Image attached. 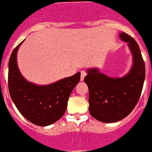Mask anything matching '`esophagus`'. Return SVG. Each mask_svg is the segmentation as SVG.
I'll use <instances>...</instances> for the list:
<instances>
[{
  "instance_id": "1",
  "label": "esophagus",
  "mask_w": 152,
  "mask_h": 152,
  "mask_svg": "<svg viewBox=\"0 0 152 152\" xmlns=\"http://www.w3.org/2000/svg\"><path fill=\"white\" fill-rule=\"evenodd\" d=\"M87 75V73H86V71L85 70H82L81 71V78H80V79H81V81H83L84 80V78L85 76Z\"/></svg>"
}]
</instances>
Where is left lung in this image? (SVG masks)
I'll list each match as a JSON object with an SVG mask.
<instances>
[{
    "label": "left lung",
    "instance_id": "left-lung-1",
    "mask_svg": "<svg viewBox=\"0 0 152 152\" xmlns=\"http://www.w3.org/2000/svg\"><path fill=\"white\" fill-rule=\"evenodd\" d=\"M121 40L128 43L133 64L128 74L112 78L97 68L88 69L84 79L89 91L90 114L103 123H113L125 118L137 104L145 77V66L139 45L125 32Z\"/></svg>",
    "mask_w": 152,
    "mask_h": 152
}]
</instances>
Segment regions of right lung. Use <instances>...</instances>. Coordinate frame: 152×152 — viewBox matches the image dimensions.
Instances as JSON below:
<instances>
[{"mask_svg": "<svg viewBox=\"0 0 152 152\" xmlns=\"http://www.w3.org/2000/svg\"><path fill=\"white\" fill-rule=\"evenodd\" d=\"M16 46L9 61L8 88L13 103L22 115L32 124L45 126L62 117L71 92L80 80V72L47 86L29 83L22 76L16 61Z\"/></svg>", "mask_w": 152, "mask_h": 152, "instance_id": "add662e5", "label": "right lung"}]
</instances>
